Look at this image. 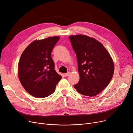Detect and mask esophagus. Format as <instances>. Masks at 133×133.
I'll return each mask as SVG.
<instances>
[{
	"label": "esophagus",
	"instance_id": "34e87169",
	"mask_svg": "<svg viewBox=\"0 0 133 133\" xmlns=\"http://www.w3.org/2000/svg\"><path fill=\"white\" fill-rule=\"evenodd\" d=\"M70 74V72H68L67 73L65 74V76H69V75Z\"/></svg>",
	"mask_w": 133,
	"mask_h": 133
}]
</instances>
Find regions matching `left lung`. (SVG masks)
I'll list each match as a JSON object with an SVG mask.
<instances>
[{"mask_svg": "<svg viewBox=\"0 0 133 133\" xmlns=\"http://www.w3.org/2000/svg\"><path fill=\"white\" fill-rule=\"evenodd\" d=\"M77 56L78 83L74 85L79 94L94 96L103 91L111 81L114 72L111 57L103 44L84 35L69 36Z\"/></svg>", "mask_w": 133, "mask_h": 133, "instance_id": "8db88e82", "label": "left lung"}]
</instances>
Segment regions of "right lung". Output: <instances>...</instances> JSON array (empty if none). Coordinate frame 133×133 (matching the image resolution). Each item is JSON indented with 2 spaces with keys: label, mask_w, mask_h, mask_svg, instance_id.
Listing matches in <instances>:
<instances>
[{
  "label": "right lung",
  "mask_w": 133,
  "mask_h": 133,
  "mask_svg": "<svg viewBox=\"0 0 133 133\" xmlns=\"http://www.w3.org/2000/svg\"><path fill=\"white\" fill-rule=\"evenodd\" d=\"M60 38L54 36L35 40L24 50L18 63V77L29 94L38 98L49 96L55 91L62 76L55 70L52 49Z\"/></svg>",
  "instance_id": "1"
}]
</instances>
